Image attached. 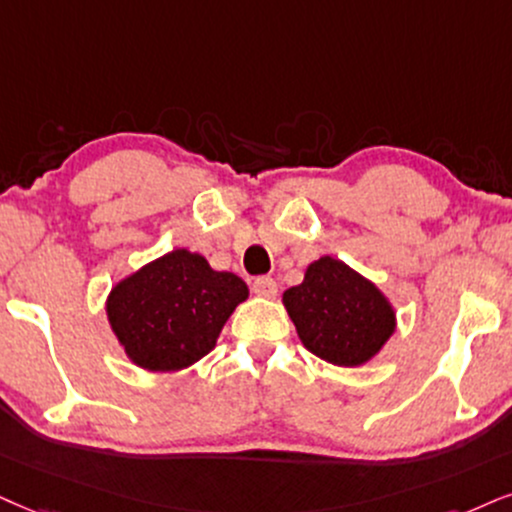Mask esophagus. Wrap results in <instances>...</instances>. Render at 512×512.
Segmentation results:
<instances>
[{"label": "esophagus", "mask_w": 512, "mask_h": 512, "mask_svg": "<svg viewBox=\"0 0 512 512\" xmlns=\"http://www.w3.org/2000/svg\"><path fill=\"white\" fill-rule=\"evenodd\" d=\"M251 289H254V294L263 296V299H275L277 296V282L273 277H256Z\"/></svg>", "instance_id": "esophagus-1"}]
</instances>
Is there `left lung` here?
<instances>
[{
    "label": "left lung",
    "instance_id": "left-lung-1",
    "mask_svg": "<svg viewBox=\"0 0 512 512\" xmlns=\"http://www.w3.org/2000/svg\"><path fill=\"white\" fill-rule=\"evenodd\" d=\"M282 304L301 344L344 368L375 358L396 330V313L387 296L332 256L313 261L304 282L282 294Z\"/></svg>",
    "mask_w": 512,
    "mask_h": 512
}]
</instances>
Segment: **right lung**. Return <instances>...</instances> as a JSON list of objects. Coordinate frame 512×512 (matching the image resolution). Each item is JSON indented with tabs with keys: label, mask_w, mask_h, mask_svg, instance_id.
I'll list each match as a JSON object with an SVG mask.
<instances>
[{
	"label": "right lung",
	"mask_w": 512,
	"mask_h": 512,
	"mask_svg": "<svg viewBox=\"0 0 512 512\" xmlns=\"http://www.w3.org/2000/svg\"><path fill=\"white\" fill-rule=\"evenodd\" d=\"M246 296L242 277L175 249L118 282L106 299V315L132 363L149 372H175L216 346Z\"/></svg>",
	"instance_id": "obj_1"
}]
</instances>
